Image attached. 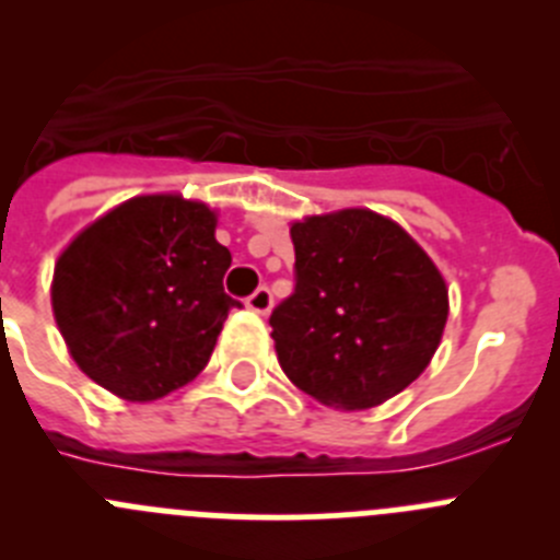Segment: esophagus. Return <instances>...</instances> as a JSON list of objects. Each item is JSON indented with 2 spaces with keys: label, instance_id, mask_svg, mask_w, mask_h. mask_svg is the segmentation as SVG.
<instances>
[{
  "label": "esophagus",
  "instance_id": "1",
  "mask_svg": "<svg viewBox=\"0 0 560 560\" xmlns=\"http://www.w3.org/2000/svg\"><path fill=\"white\" fill-rule=\"evenodd\" d=\"M245 306H248L250 312H256V315H268L270 306H273V295H270L268 287H259V290L250 292L248 301H245Z\"/></svg>",
  "mask_w": 560,
  "mask_h": 560
}]
</instances>
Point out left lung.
<instances>
[{"instance_id":"1","label":"left lung","mask_w":560,"mask_h":560,"mask_svg":"<svg viewBox=\"0 0 560 560\" xmlns=\"http://www.w3.org/2000/svg\"><path fill=\"white\" fill-rule=\"evenodd\" d=\"M295 290L270 315L287 378L334 409H373L436 353L447 287L425 250L370 209L292 223Z\"/></svg>"}]
</instances>
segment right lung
I'll return each instance as SVG.
<instances>
[{"label": "right lung", "instance_id": "obj_1", "mask_svg": "<svg viewBox=\"0 0 560 560\" xmlns=\"http://www.w3.org/2000/svg\"><path fill=\"white\" fill-rule=\"evenodd\" d=\"M232 265L215 212L179 196L115 207L55 265L51 310L68 351L104 389L156 400L207 368L229 310Z\"/></svg>", "mask_w": 560, "mask_h": 560}]
</instances>
